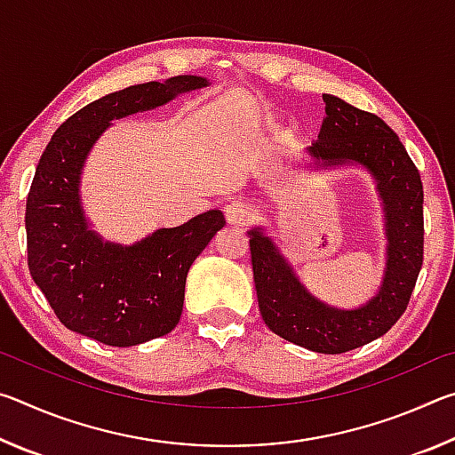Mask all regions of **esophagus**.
<instances>
[{
    "mask_svg": "<svg viewBox=\"0 0 455 455\" xmlns=\"http://www.w3.org/2000/svg\"><path fill=\"white\" fill-rule=\"evenodd\" d=\"M225 217L228 225L246 227L252 220V211L249 209V204L241 203V200H230L225 204Z\"/></svg>",
    "mask_w": 455,
    "mask_h": 455,
    "instance_id": "esophagus-1",
    "label": "esophagus"
}]
</instances>
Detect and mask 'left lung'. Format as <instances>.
Instances as JSON below:
<instances>
[{"label": "left lung", "instance_id": "left-lung-1", "mask_svg": "<svg viewBox=\"0 0 455 455\" xmlns=\"http://www.w3.org/2000/svg\"><path fill=\"white\" fill-rule=\"evenodd\" d=\"M325 118L309 154L317 168L361 164L383 200L387 263L379 292L359 309L315 299L263 228L249 230L252 276L265 325L305 349L337 355L381 337L407 309L423 263L421 176L397 134L375 114L323 94Z\"/></svg>", "mask_w": 455, "mask_h": 455}]
</instances>
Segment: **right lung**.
Instances as JSON below:
<instances>
[{
  "label": "right lung",
  "mask_w": 455,
  "mask_h": 455,
  "mask_svg": "<svg viewBox=\"0 0 455 455\" xmlns=\"http://www.w3.org/2000/svg\"><path fill=\"white\" fill-rule=\"evenodd\" d=\"M204 86L209 80L200 76H176L114 92L68 118L45 146L26 203L28 267L70 331L130 347L171 333L180 321L188 268L225 227L222 212L158 228L130 246L104 243L84 217L80 174L112 120L154 110Z\"/></svg>",
  "instance_id": "1"
}]
</instances>
